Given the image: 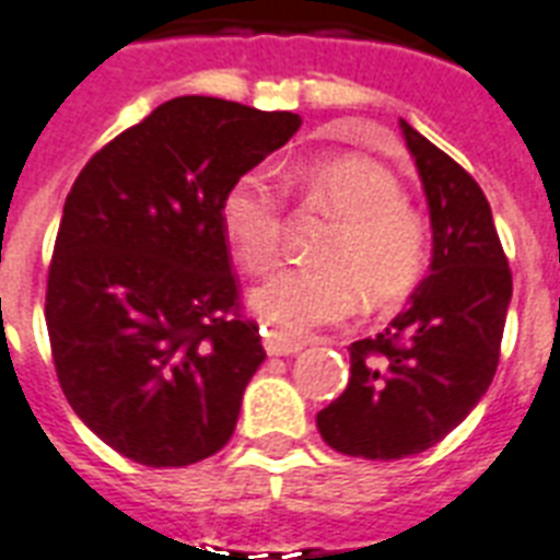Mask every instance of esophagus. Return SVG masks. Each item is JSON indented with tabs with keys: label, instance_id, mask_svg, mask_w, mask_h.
Segmentation results:
<instances>
[{
	"label": "esophagus",
	"instance_id": "obj_1",
	"mask_svg": "<svg viewBox=\"0 0 560 560\" xmlns=\"http://www.w3.org/2000/svg\"><path fill=\"white\" fill-rule=\"evenodd\" d=\"M262 347H266L268 355H294V352L303 350V341H294L277 329H262Z\"/></svg>",
	"mask_w": 560,
	"mask_h": 560
}]
</instances>
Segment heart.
I'll list each match as a JSON object with an SVG mask.
<instances>
[{
	"label": "heart",
	"mask_w": 560,
	"mask_h": 560,
	"mask_svg": "<svg viewBox=\"0 0 560 560\" xmlns=\"http://www.w3.org/2000/svg\"><path fill=\"white\" fill-rule=\"evenodd\" d=\"M303 199L332 213L315 266H289L252 292L254 315L285 335L335 324L366 303L405 298L428 266V228L405 202L401 185L375 161L341 155L312 161L301 173ZM219 222L243 268L259 275L275 266L283 240V194L275 170L259 164L234 178L219 205Z\"/></svg>",
	"instance_id": "b5f03b06"
}]
</instances>
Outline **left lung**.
Segmentation results:
<instances>
[{
    "instance_id": "8db88e82",
    "label": "left lung",
    "mask_w": 560,
    "mask_h": 560,
    "mask_svg": "<svg viewBox=\"0 0 560 560\" xmlns=\"http://www.w3.org/2000/svg\"><path fill=\"white\" fill-rule=\"evenodd\" d=\"M431 213V271L405 312L350 347L347 390L317 431L347 457L401 459L445 440L498 370L512 271L489 199L457 161L399 120Z\"/></svg>"
}]
</instances>
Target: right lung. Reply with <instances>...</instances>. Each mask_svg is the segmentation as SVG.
Returning <instances> with one entry per match:
<instances>
[{"mask_svg":"<svg viewBox=\"0 0 560 560\" xmlns=\"http://www.w3.org/2000/svg\"><path fill=\"white\" fill-rule=\"evenodd\" d=\"M301 124L173 97L71 185L48 268L51 355L71 410L124 457L182 468L231 440L266 350L236 312L219 205Z\"/></svg>","mask_w":560,"mask_h":560,"instance_id":"right-lung-1","label":"right lung"}]
</instances>
